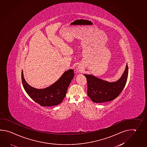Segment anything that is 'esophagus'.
Segmentation results:
<instances>
[{"instance_id": "obj_1", "label": "esophagus", "mask_w": 147, "mask_h": 147, "mask_svg": "<svg viewBox=\"0 0 147 147\" xmlns=\"http://www.w3.org/2000/svg\"><path fill=\"white\" fill-rule=\"evenodd\" d=\"M76 70H77L78 72H81L82 71V68L81 67H80V66H78V67H77Z\"/></svg>"}]
</instances>
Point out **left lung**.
<instances>
[{
	"mask_svg": "<svg viewBox=\"0 0 147 147\" xmlns=\"http://www.w3.org/2000/svg\"><path fill=\"white\" fill-rule=\"evenodd\" d=\"M128 74V67L118 81L109 82L93 75L84 74L87 80V95L94 102L102 103L110 102L119 95L125 86Z\"/></svg>",
	"mask_w": 147,
	"mask_h": 147,
	"instance_id": "8db88e82",
	"label": "left lung"
}]
</instances>
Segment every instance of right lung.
I'll return each mask as SVG.
<instances>
[{"instance_id":"1","label":"right lung","mask_w":147,"mask_h":147,"mask_svg":"<svg viewBox=\"0 0 147 147\" xmlns=\"http://www.w3.org/2000/svg\"><path fill=\"white\" fill-rule=\"evenodd\" d=\"M74 76L73 69H71L64 72L58 80L50 86L44 89H36L27 83L21 72L22 83L28 95L42 106H53L61 103Z\"/></svg>"}]
</instances>
